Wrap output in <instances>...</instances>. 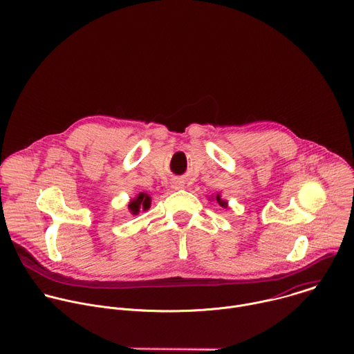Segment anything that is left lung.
Returning <instances> with one entry per match:
<instances>
[{
  "label": "left lung",
  "instance_id": "8db88e82",
  "mask_svg": "<svg viewBox=\"0 0 354 354\" xmlns=\"http://www.w3.org/2000/svg\"><path fill=\"white\" fill-rule=\"evenodd\" d=\"M216 201H218V203H219V204H221V205H222V207H226V203H225V201H222V200H221V198H219V194H218V196H216Z\"/></svg>",
  "mask_w": 354,
  "mask_h": 354
}]
</instances>
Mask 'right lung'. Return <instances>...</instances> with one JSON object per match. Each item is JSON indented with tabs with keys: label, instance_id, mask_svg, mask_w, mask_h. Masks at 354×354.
Returning a JSON list of instances; mask_svg holds the SVG:
<instances>
[{
	"label": "right lung",
	"instance_id": "1",
	"mask_svg": "<svg viewBox=\"0 0 354 354\" xmlns=\"http://www.w3.org/2000/svg\"><path fill=\"white\" fill-rule=\"evenodd\" d=\"M150 203H151V198L149 194L146 193H140L135 200L131 201L129 204V209L132 211V214H139L140 208L143 209H149L150 208Z\"/></svg>",
	"mask_w": 354,
	"mask_h": 354
}]
</instances>
